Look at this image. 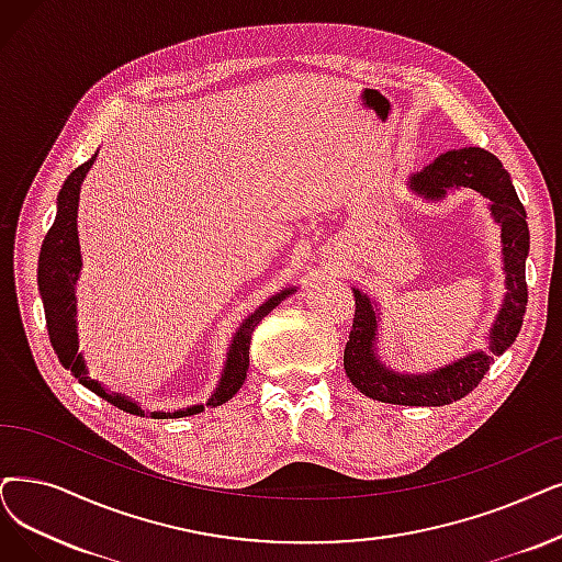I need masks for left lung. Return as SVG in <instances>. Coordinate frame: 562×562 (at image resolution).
<instances>
[{
	"mask_svg": "<svg viewBox=\"0 0 562 562\" xmlns=\"http://www.w3.org/2000/svg\"><path fill=\"white\" fill-rule=\"evenodd\" d=\"M408 187L426 198L442 200L450 189H473L491 200V216L496 218L503 237L505 300L488 331V350L470 352L459 362L440 367L431 373L408 375L387 369L375 355L378 313L373 302L355 288V318L350 341L346 344L344 367L350 383L369 398L396 403V406H447L473 392L486 375L493 357L503 355L516 339L528 304L526 258L530 233L526 210L514 191L503 164L486 149L463 147L440 154L434 164L411 177Z\"/></svg>",
	"mask_w": 562,
	"mask_h": 562,
	"instance_id": "left-lung-1",
	"label": "left lung"
}]
</instances>
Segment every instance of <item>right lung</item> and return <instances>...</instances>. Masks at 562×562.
I'll use <instances>...</instances> for the list:
<instances>
[{
	"mask_svg": "<svg viewBox=\"0 0 562 562\" xmlns=\"http://www.w3.org/2000/svg\"><path fill=\"white\" fill-rule=\"evenodd\" d=\"M97 159H92L78 166L69 177L57 195V216L50 226L46 239L41 244L38 256V293L43 300V311H46V327L50 334L53 350L57 352L59 362L64 369H69L78 383L87 390H92L101 398H105L112 406H117L124 413L131 415H145V411L136 401H131L122 394H112L108 387H103L99 380L89 378V371L85 367V357L78 352V329H76V283L82 267L80 258V244H78V200H80V184L85 175L89 172ZM295 288H285L274 297L262 302L249 318H246L239 329L233 336V344L228 350L226 367H223L218 387L207 401V406H221V403L231 401L239 387L244 385L246 371H249V348H251V334L258 327V323L267 316L269 311H274L288 295H293ZM203 411V406H191L187 411L177 413H149L154 419H168V417H189Z\"/></svg>",
	"mask_w": 562,
	"mask_h": 562,
	"instance_id": "1",
	"label": "right lung"
}]
</instances>
